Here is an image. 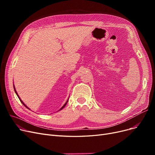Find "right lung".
I'll list each match as a JSON object with an SVG mask.
<instances>
[{
	"mask_svg": "<svg viewBox=\"0 0 155 155\" xmlns=\"http://www.w3.org/2000/svg\"><path fill=\"white\" fill-rule=\"evenodd\" d=\"M14 91H15V94H16V95H18V97H19V100H20V101H21V103H22V104H23V105H24V106H25V107H26V108H28V109H29V108H28V107H27V106H26V105H25V104H24V102H22V100H21V99H20V97H19V95H18V93H17V92H16V91H15V87H14ZM68 101H67V102H66V103H65V104H64V105H63V107H61V109H60V110H61V109H63V108H64V106H65V105H67V102H68Z\"/></svg>",
	"mask_w": 155,
	"mask_h": 155,
	"instance_id": "1",
	"label": "right lung"
}]
</instances>
